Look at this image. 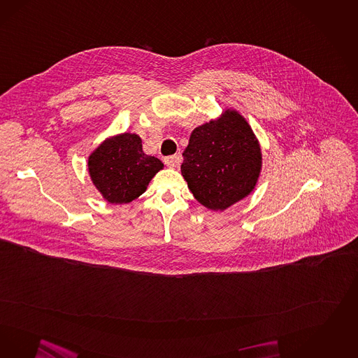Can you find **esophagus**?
I'll return each instance as SVG.
<instances>
[{
    "label": "esophagus",
    "mask_w": 358,
    "mask_h": 358,
    "mask_svg": "<svg viewBox=\"0 0 358 358\" xmlns=\"http://www.w3.org/2000/svg\"><path fill=\"white\" fill-rule=\"evenodd\" d=\"M164 162H165V165H166L168 168H176L177 165H180L181 159H180V156L173 155V156H168V157H165V159H164Z\"/></svg>",
    "instance_id": "esophagus-1"
}]
</instances>
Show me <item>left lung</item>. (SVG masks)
Instances as JSON below:
<instances>
[{
    "label": "left lung",
    "mask_w": 358,
    "mask_h": 358,
    "mask_svg": "<svg viewBox=\"0 0 358 358\" xmlns=\"http://www.w3.org/2000/svg\"><path fill=\"white\" fill-rule=\"evenodd\" d=\"M181 173L201 205L223 211L247 197L257 185L262 150L246 119L227 108L193 129Z\"/></svg>",
    "instance_id": "8db88e82"
}]
</instances>
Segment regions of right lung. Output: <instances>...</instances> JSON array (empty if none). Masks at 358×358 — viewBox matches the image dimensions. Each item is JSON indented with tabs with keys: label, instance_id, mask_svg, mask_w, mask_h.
I'll use <instances>...</instances> for the list:
<instances>
[{
	"label": "right lung",
	"instance_id": "obj_1",
	"mask_svg": "<svg viewBox=\"0 0 358 358\" xmlns=\"http://www.w3.org/2000/svg\"><path fill=\"white\" fill-rule=\"evenodd\" d=\"M164 164L143 152L140 136L120 134L106 138L88 157L92 184L110 203H129L140 197Z\"/></svg>",
	"mask_w": 358,
	"mask_h": 358
}]
</instances>
